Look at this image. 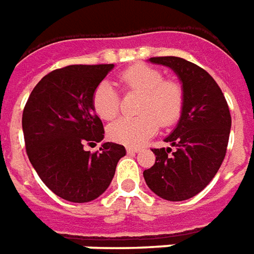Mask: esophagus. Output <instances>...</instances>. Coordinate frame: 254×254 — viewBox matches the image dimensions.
Listing matches in <instances>:
<instances>
[{
    "mask_svg": "<svg viewBox=\"0 0 254 254\" xmlns=\"http://www.w3.org/2000/svg\"><path fill=\"white\" fill-rule=\"evenodd\" d=\"M127 154H137V152H140V149H138V148H132V147H127Z\"/></svg>",
    "mask_w": 254,
    "mask_h": 254,
    "instance_id": "esophagus-1",
    "label": "esophagus"
}]
</instances>
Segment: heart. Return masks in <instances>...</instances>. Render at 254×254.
I'll list each match as a JSON object with an SVG mask.
<instances>
[{
    "mask_svg": "<svg viewBox=\"0 0 254 254\" xmlns=\"http://www.w3.org/2000/svg\"><path fill=\"white\" fill-rule=\"evenodd\" d=\"M120 81L129 91L141 94L136 117H121L107 127L109 137L129 147L144 144L158 132L160 124L170 127L178 121L184 107L181 87L163 81V74L154 67L136 65L120 74ZM92 107L102 120H111L120 109V96L109 81H102L92 95Z\"/></svg>",
    "mask_w": 254,
    "mask_h": 254,
    "instance_id": "b5f03b06",
    "label": "heart"
}]
</instances>
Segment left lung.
<instances>
[{
  "instance_id": "1",
  "label": "left lung",
  "mask_w": 254,
  "mask_h": 254,
  "mask_svg": "<svg viewBox=\"0 0 254 254\" xmlns=\"http://www.w3.org/2000/svg\"><path fill=\"white\" fill-rule=\"evenodd\" d=\"M148 61L176 73L184 107L176 129L165 138L176 149H152L155 165L143 176L156 196L182 201L200 193L218 173L229 144L231 116L222 89L202 67L180 57Z\"/></svg>"
}]
</instances>
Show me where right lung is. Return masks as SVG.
<instances>
[{
	"label": "right lung",
	"instance_id": "add662e5",
	"mask_svg": "<svg viewBox=\"0 0 254 254\" xmlns=\"http://www.w3.org/2000/svg\"><path fill=\"white\" fill-rule=\"evenodd\" d=\"M113 67V64L70 65L53 70L36 84L23 111L31 165L45 185L66 201L98 198L127 154L116 143H103L95 154L84 148L105 137L92 95Z\"/></svg>",
	"mask_w": 254,
	"mask_h": 254
}]
</instances>
